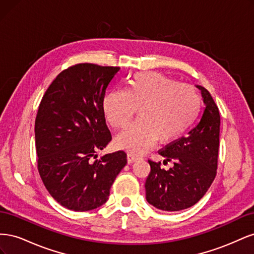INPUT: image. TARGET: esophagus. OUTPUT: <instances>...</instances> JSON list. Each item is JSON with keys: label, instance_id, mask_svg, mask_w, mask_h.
Segmentation results:
<instances>
[{"label": "esophagus", "instance_id": "34e87169", "mask_svg": "<svg viewBox=\"0 0 254 254\" xmlns=\"http://www.w3.org/2000/svg\"><path fill=\"white\" fill-rule=\"evenodd\" d=\"M140 159H141V157L134 155V153H131V152H128V153H127V161H128V163L135 162V161L140 160Z\"/></svg>", "mask_w": 254, "mask_h": 254}]
</instances>
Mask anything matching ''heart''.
I'll list each match as a JSON object with an SVG mask.
<instances>
[{"mask_svg":"<svg viewBox=\"0 0 254 254\" xmlns=\"http://www.w3.org/2000/svg\"><path fill=\"white\" fill-rule=\"evenodd\" d=\"M135 108L139 119L118 135L115 144L142 153L157 140L165 144L179 139L196 120L200 97L188 84L159 73L141 72L126 81L124 91L108 92L103 99L105 117L115 129L129 124Z\"/></svg>","mask_w":254,"mask_h":254,"instance_id":"obj_1","label":"heart"}]
</instances>
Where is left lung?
Wrapping results in <instances>:
<instances>
[{
    "label": "left lung",
    "mask_w": 254,
    "mask_h": 254,
    "mask_svg": "<svg viewBox=\"0 0 254 254\" xmlns=\"http://www.w3.org/2000/svg\"><path fill=\"white\" fill-rule=\"evenodd\" d=\"M205 105L202 117L187 136L176 140L159 153L173 161L168 171L148 160L150 173L145 182L146 200L159 210L181 211L197 203L216 176L220 115L210 92L201 86Z\"/></svg>",
    "instance_id": "left-lung-1"
}]
</instances>
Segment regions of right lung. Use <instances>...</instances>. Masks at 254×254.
Instances as JSON below:
<instances>
[{"label": "right lung", "mask_w": 254, "mask_h": 254, "mask_svg": "<svg viewBox=\"0 0 254 254\" xmlns=\"http://www.w3.org/2000/svg\"><path fill=\"white\" fill-rule=\"evenodd\" d=\"M119 66L78 64L50 84L35 121L38 171L51 196L68 210L103 205L127 163L125 151L96 160L111 141L103 110L106 90Z\"/></svg>", "instance_id": "add662e5"}]
</instances>
